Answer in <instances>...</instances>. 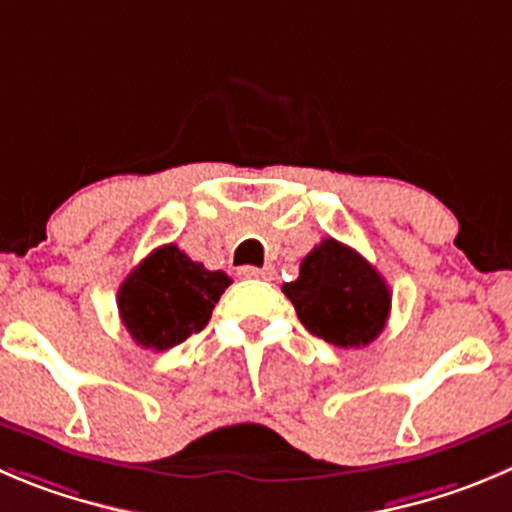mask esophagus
<instances>
[{
    "mask_svg": "<svg viewBox=\"0 0 512 512\" xmlns=\"http://www.w3.org/2000/svg\"><path fill=\"white\" fill-rule=\"evenodd\" d=\"M240 278H255V280H275V270L272 267H240Z\"/></svg>",
    "mask_w": 512,
    "mask_h": 512,
    "instance_id": "34e87169",
    "label": "esophagus"
}]
</instances>
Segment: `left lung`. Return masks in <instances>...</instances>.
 Masks as SVG:
<instances>
[{"mask_svg": "<svg viewBox=\"0 0 512 512\" xmlns=\"http://www.w3.org/2000/svg\"><path fill=\"white\" fill-rule=\"evenodd\" d=\"M283 293L313 336L341 348L369 346L391 310L389 285L376 267L333 237L305 255L298 280Z\"/></svg>", "mask_w": 512, "mask_h": 512, "instance_id": "1", "label": "left lung"}]
</instances>
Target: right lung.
<instances>
[{
  "instance_id": "add662e5",
  "label": "right lung",
  "mask_w": 512,
  "mask_h": 512,
  "mask_svg": "<svg viewBox=\"0 0 512 512\" xmlns=\"http://www.w3.org/2000/svg\"><path fill=\"white\" fill-rule=\"evenodd\" d=\"M229 283L222 270H207L176 245H164L123 280L118 313L138 346L166 351L207 326Z\"/></svg>"
}]
</instances>
